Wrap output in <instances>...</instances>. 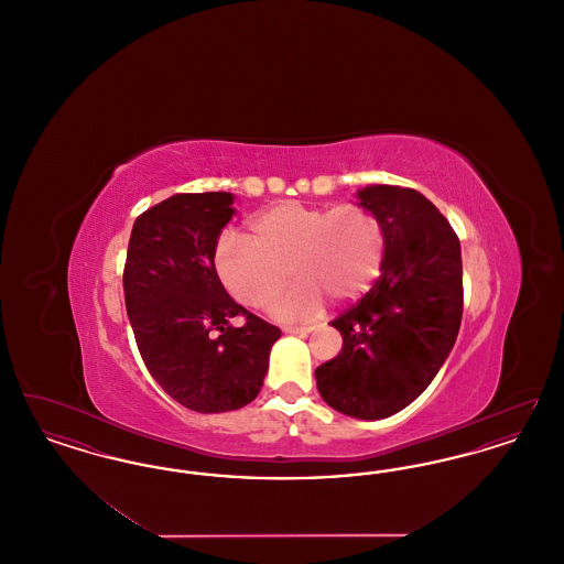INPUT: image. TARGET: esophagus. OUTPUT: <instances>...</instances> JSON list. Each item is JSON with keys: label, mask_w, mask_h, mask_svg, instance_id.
<instances>
[{"label": "esophagus", "mask_w": 564, "mask_h": 564, "mask_svg": "<svg viewBox=\"0 0 564 564\" xmlns=\"http://www.w3.org/2000/svg\"><path fill=\"white\" fill-rule=\"evenodd\" d=\"M315 327L313 325H288L283 327L285 334H311Z\"/></svg>", "instance_id": "1"}]
</instances>
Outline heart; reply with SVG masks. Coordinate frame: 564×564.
<instances>
[{
  "mask_svg": "<svg viewBox=\"0 0 564 564\" xmlns=\"http://www.w3.org/2000/svg\"><path fill=\"white\" fill-rule=\"evenodd\" d=\"M384 260V228L359 205L308 207L279 203L249 221V237L224 232L215 245V272L242 306L264 311L297 279L274 315L308 319L325 295L345 304L366 294Z\"/></svg>",
  "mask_w": 564,
  "mask_h": 564,
  "instance_id": "heart-1",
  "label": "heart"
}]
</instances>
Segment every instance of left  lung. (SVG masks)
Returning <instances> with one entry per match:
<instances>
[{
	"label": "left lung",
	"instance_id": "left-lung-1",
	"mask_svg": "<svg viewBox=\"0 0 564 564\" xmlns=\"http://www.w3.org/2000/svg\"><path fill=\"white\" fill-rule=\"evenodd\" d=\"M357 198L384 228V260L375 288L329 323L343 350L315 378L327 405L376 421L414 402L455 347L463 264L455 230L421 192L366 186Z\"/></svg>",
	"mask_w": 564,
	"mask_h": 564
}]
</instances>
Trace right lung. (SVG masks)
I'll return each mask as SVG.
<instances>
[{
    "instance_id": "right-lung-1",
    "label": "right lung",
    "mask_w": 564,
    "mask_h": 564,
    "mask_svg": "<svg viewBox=\"0 0 564 564\" xmlns=\"http://www.w3.org/2000/svg\"><path fill=\"white\" fill-rule=\"evenodd\" d=\"M230 192L175 194L134 219L124 300L145 368L189 410L230 412L256 400L281 329L224 290L215 245L232 219ZM242 314L246 325L229 322Z\"/></svg>"
}]
</instances>
